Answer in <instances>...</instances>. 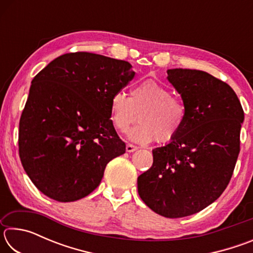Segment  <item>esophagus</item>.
Here are the masks:
<instances>
[{
  "label": "esophagus",
  "instance_id": "obj_1",
  "mask_svg": "<svg viewBox=\"0 0 253 253\" xmlns=\"http://www.w3.org/2000/svg\"><path fill=\"white\" fill-rule=\"evenodd\" d=\"M137 148H138V147L135 146V145H132V144H127V145H126V151H127L128 153L135 152Z\"/></svg>",
  "mask_w": 253,
  "mask_h": 253
}]
</instances>
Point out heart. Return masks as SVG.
I'll use <instances>...</instances> for the list:
<instances>
[{
	"instance_id": "b5f03b06",
	"label": "heart",
	"mask_w": 253,
	"mask_h": 253,
	"mask_svg": "<svg viewBox=\"0 0 253 253\" xmlns=\"http://www.w3.org/2000/svg\"><path fill=\"white\" fill-rule=\"evenodd\" d=\"M186 115L183 100L153 79L136 84L130 97L123 91L111 97L110 119L116 129L127 131L139 117L140 123L129 132V138L136 143L146 144L154 139L157 143L172 142L183 128Z\"/></svg>"
}]
</instances>
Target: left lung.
Segmentation results:
<instances>
[{
	"label": "left lung",
	"instance_id": "8db88e82",
	"mask_svg": "<svg viewBox=\"0 0 253 253\" xmlns=\"http://www.w3.org/2000/svg\"><path fill=\"white\" fill-rule=\"evenodd\" d=\"M168 75L186 119L172 142L153 149L152 168L139 175L137 187L149 209L175 219L202 211L223 193L240 153L245 113L233 89L208 72L169 69Z\"/></svg>",
	"mask_w": 253,
	"mask_h": 253
}]
</instances>
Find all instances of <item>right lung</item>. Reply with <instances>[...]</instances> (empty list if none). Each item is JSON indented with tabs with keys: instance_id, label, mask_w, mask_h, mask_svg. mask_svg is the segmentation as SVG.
Segmentation results:
<instances>
[{
	"instance_id": "1",
	"label": "right lung",
	"mask_w": 253,
	"mask_h": 253,
	"mask_svg": "<svg viewBox=\"0 0 253 253\" xmlns=\"http://www.w3.org/2000/svg\"><path fill=\"white\" fill-rule=\"evenodd\" d=\"M134 76L124 60L72 52L34 77L20 118L19 155L38 190L74 202L97 188L106 165L126 151L110 102Z\"/></svg>"
}]
</instances>
